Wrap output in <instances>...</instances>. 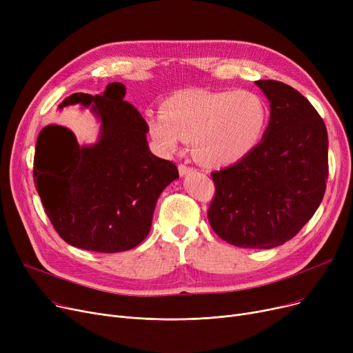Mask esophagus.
Returning <instances> with one entry per match:
<instances>
[{"instance_id": "obj_1", "label": "esophagus", "mask_w": 353, "mask_h": 353, "mask_svg": "<svg viewBox=\"0 0 353 353\" xmlns=\"http://www.w3.org/2000/svg\"><path fill=\"white\" fill-rule=\"evenodd\" d=\"M194 169L193 167H190V165H186V164H179V173H180V176H186V174H189L190 172H193Z\"/></svg>"}]
</instances>
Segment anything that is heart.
Instances as JSON below:
<instances>
[{
	"label": "heart",
	"instance_id": "1",
	"mask_svg": "<svg viewBox=\"0 0 353 353\" xmlns=\"http://www.w3.org/2000/svg\"><path fill=\"white\" fill-rule=\"evenodd\" d=\"M270 120L266 101L256 92H174L161 113L148 116V133L164 153H176L184 141H194V154L206 165L228 167L245 160L261 144Z\"/></svg>",
	"mask_w": 353,
	"mask_h": 353
}]
</instances>
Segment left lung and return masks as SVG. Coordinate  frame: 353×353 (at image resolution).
Returning a JSON list of instances; mask_svg holds the SVG:
<instances>
[{"label":"left lung","mask_w":353,"mask_h":353,"mask_svg":"<svg viewBox=\"0 0 353 353\" xmlns=\"http://www.w3.org/2000/svg\"><path fill=\"white\" fill-rule=\"evenodd\" d=\"M270 101V121L254 152L212 173L208 210L214 233L237 248L272 249L301 232L318 210L329 173L327 132L293 87L254 81Z\"/></svg>","instance_id":"left-lung-1"}]
</instances>
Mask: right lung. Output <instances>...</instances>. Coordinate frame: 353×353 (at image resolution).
<instances>
[{
  "label": "right lung",
  "mask_w": 353,
  "mask_h": 353,
  "mask_svg": "<svg viewBox=\"0 0 353 353\" xmlns=\"http://www.w3.org/2000/svg\"><path fill=\"white\" fill-rule=\"evenodd\" d=\"M124 94L121 83H111L103 94L77 92L60 104H91L101 120L97 144L80 147L68 128L54 124L37 139V192L54 230L74 248L99 253L136 248L150 232L160 193L179 177L173 161L148 150V125Z\"/></svg>",
  "instance_id": "add662e5"
}]
</instances>
